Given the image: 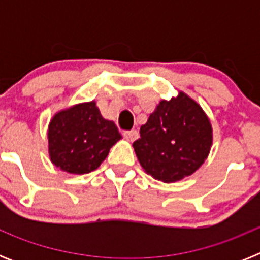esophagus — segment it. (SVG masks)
<instances>
[{"label":"esophagus","mask_w":260,"mask_h":260,"mask_svg":"<svg viewBox=\"0 0 260 260\" xmlns=\"http://www.w3.org/2000/svg\"><path fill=\"white\" fill-rule=\"evenodd\" d=\"M123 138L127 139L128 142H134L135 139H138V132L137 130H130V132L123 133Z\"/></svg>","instance_id":"1"}]
</instances>
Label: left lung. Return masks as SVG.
I'll return each mask as SVG.
<instances>
[{"label": "left lung", "instance_id": "8db88e82", "mask_svg": "<svg viewBox=\"0 0 260 260\" xmlns=\"http://www.w3.org/2000/svg\"><path fill=\"white\" fill-rule=\"evenodd\" d=\"M210 118L194 99L180 91L161 100L133 143L147 174L162 182H177L206 161L212 146Z\"/></svg>", "mask_w": 260, "mask_h": 260}]
</instances>
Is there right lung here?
I'll list each match as a JSON object with an SVG mask.
<instances>
[{
    "instance_id": "add662e5",
    "label": "right lung",
    "mask_w": 260,
    "mask_h": 260,
    "mask_svg": "<svg viewBox=\"0 0 260 260\" xmlns=\"http://www.w3.org/2000/svg\"><path fill=\"white\" fill-rule=\"evenodd\" d=\"M113 121L103 118L95 102L57 112L48 126L50 161L70 174L95 171L121 139Z\"/></svg>"
}]
</instances>
